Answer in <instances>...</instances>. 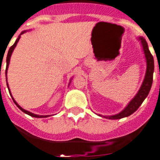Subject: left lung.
<instances>
[{
	"instance_id": "left-lung-1",
	"label": "left lung",
	"mask_w": 160,
	"mask_h": 160,
	"mask_svg": "<svg viewBox=\"0 0 160 160\" xmlns=\"http://www.w3.org/2000/svg\"><path fill=\"white\" fill-rule=\"evenodd\" d=\"M137 39L140 42L142 47L144 55H145L146 63H147L145 76H144L143 81L142 83L141 87H140L138 92L136 93V95L133 97V99L129 102L128 105H126L125 107V109L121 111L120 113L114 115H109V116L98 114L100 117H103L105 118L114 120V119H121L130 116L138 109V107L142 105V103L146 99V97L148 96V93H149L150 90H151V85H152V82H153V73L154 68H155L154 59L152 55L150 52L147 41L144 39L143 37L139 36V37L137 38Z\"/></svg>"
}]
</instances>
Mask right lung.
Returning a JSON list of instances; mask_svg holds the SVG:
<instances>
[{
    "label": "right lung",
    "instance_id": "1",
    "mask_svg": "<svg viewBox=\"0 0 160 160\" xmlns=\"http://www.w3.org/2000/svg\"><path fill=\"white\" fill-rule=\"evenodd\" d=\"M27 31H29V30H24V31H22V33H21V34H20V35L18 36V38H17V39H16V41H15L14 44H13V45L12 46V47H10V48H9V51H8V54H7V57H6V69H5V75H6V76H7V71H8V68H9V62H10V58H11V55H12V54H13V50L15 49V47H16L17 44H18V42L19 39H20V38H21V35H22V34H24V33H26V32H27ZM72 78L71 79V80H70V82H69L68 85H70V83H71V81H72ZM6 84H7V87H8V89H9V93L11 94V92H10V89H9V84H8V81H7V78H6ZM11 97H12V99H13V102H14V103H15V105H16L18 107L19 109H20L21 110H22V112H23V113H26V114L30 115V116H31V117H34V118H48V117H50V116H51V115H38V114H35V113H31V112H30V111H28V110H26V109H22V107H21L20 105H18V104L17 103V102H16V101H15V100L13 99V96L11 95Z\"/></svg>",
    "mask_w": 160,
    "mask_h": 160
}]
</instances>
